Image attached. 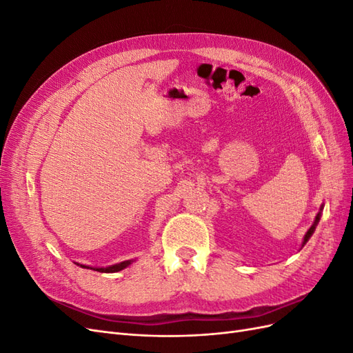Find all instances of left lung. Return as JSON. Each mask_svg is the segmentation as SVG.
<instances>
[{"mask_svg":"<svg viewBox=\"0 0 353 353\" xmlns=\"http://www.w3.org/2000/svg\"><path fill=\"white\" fill-rule=\"evenodd\" d=\"M323 209H324V205H321V209H319L318 215L315 216V221H314V223L311 225V228H309V230L306 231L305 237H303V241H302V248H303V245L307 243V240L312 237V234H314V231H315V228H316V225H318V222H319V219H321V212H323Z\"/></svg>","mask_w":353,"mask_h":353,"instance_id":"obj_1","label":"left lung"}]
</instances>
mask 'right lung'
Returning <instances> with one entry per match:
<instances>
[{
	"instance_id": "right-lung-1",
	"label": "right lung",
	"mask_w": 353,
	"mask_h": 353,
	"mask_svg": "<svg viewBox=\"0 0 353 353\" xmlns=\"http://www.w3.org/2000/svg\"><path fill=\"white\" fill-rule=\"evenodd\" d=\"M134 262V259L131 261H123V262H119V263H114V265H110V266H95V268H92V266H87V265H82V263H77L78 266H81V268H87V270H94V271H99V272H117V271H122L125 268H128L131 263Z\"/></svg>"
}]
</instances>
